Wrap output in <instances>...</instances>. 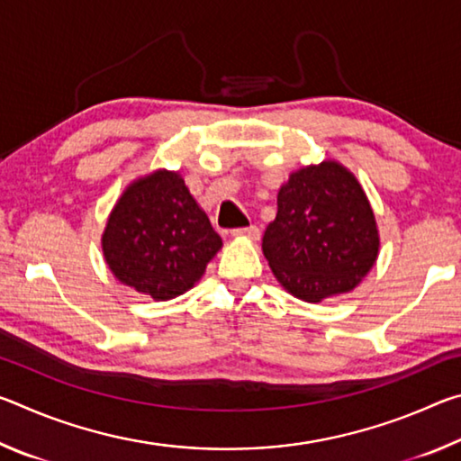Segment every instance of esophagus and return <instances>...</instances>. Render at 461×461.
<instances>
[{"label": "esophagus", "instance_id": "1", "mask_svg": "<svg viewBox=\"0 0 461 461\" xmlns=\"http://www.w3.org/2000/svg\"><path fill=\"white\" fill-rule=\"evenodd\" d=\"M233 238H249V240H258L260 238V228L258 225H248V228H236L231 231Z\"/></svg>", "mask_w": 461, "mask_h": 461}]
</instances>
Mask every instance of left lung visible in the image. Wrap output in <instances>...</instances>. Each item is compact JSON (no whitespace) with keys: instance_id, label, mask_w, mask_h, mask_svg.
Listing matches in <instances>:
<instances>
[{"instance_id":"obj_1","label":"left lung","mask_w":461,"mask_h":461,"mask_svg":"<svg viewBox=\"0 0 461 461\" xmlns=\"http://www.w3.org/2000/svg\"><path fill=\"white\" fill-rule=\"evenodd\" d=\"M276 203L262 252L278 283L307 303L354 291L380 248L376 220L357 178L339 162L325 160L288 176Z\"/></svg>"}]
</instances>
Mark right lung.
Listing matches in <instances>:
<instances>
[{
    "label": "right lung",
    "instance_id": "right-lung-1",
    "mask_svg": "<svg viewBox=\"0 0 461 461\" xmlns=\"http://www.w3.org/2000/svg\"><path fill=\"white\" fill-rule=\"evenodd\" d=\"M101 246L120 283L154 301H168L203 276L209 260L220 252L221 238L183 176L156 170L123 191Z\"/></svg>",
    "mask_w": 461,
    "mask_h": 461
}]
</instances>
